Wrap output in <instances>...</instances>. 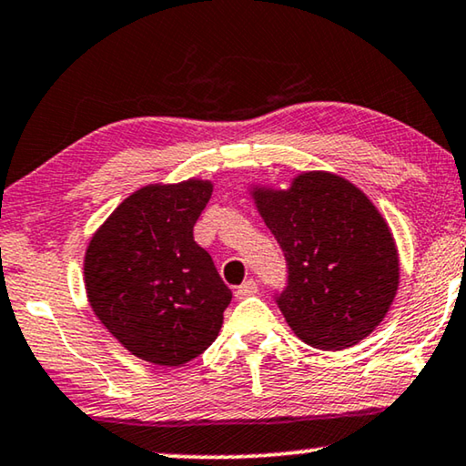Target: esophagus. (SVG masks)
<instances>
[{"label": "esophagus", "instance_id": "34e87169", "mask_svg": "<svg viewBox=\"0 0 466 466\" xmlns=\"http://www.w3.org/2000/svg\"><path fill=\"white\" fill-rule=\"evenodd\" d=\"M257 293V282L255 280H247L242 282L238 289H236V299H247V297H251Z\"/></svg>", "mask_w": 466, "mask_h": 466}]
</instances>
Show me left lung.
<instances>
[{"instance_id":"8db88e82","label":"left lung","mask_w":466,"mask_h":466,"mask_svg":"<svg viewBox=\"0 0 466 466\" xmlns=\"http://www.w3.org/2000/svg\"><path fill=\"white\" fill-rule=\"evenodd\" d=\"M251 194L287 259L289 282L276 303L295 335L324 351L370 335L400 284L393 234L370 198L329 171Z\"/></svg>"}]
</instances>
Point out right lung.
Instances as JSON below:
<instances>
[{
    "mask_svg": "<svg viewBox=\"0 0 466 466\" xmlns=\"http://www.w3.org/2000/svg\"><path fill=\"white\" fill-rule=\"evenodd\" d=\"M211 192L207 179L144 186L89 240L83 263L89 305L146 362L182 366L219 335L232 290L192 234Z\"/></svg>",
    "mask_w": 466,
    "mask_h": 466,
    "instance_id": "right-lung-1",
    "label": "right lung"
}]
</instances>
